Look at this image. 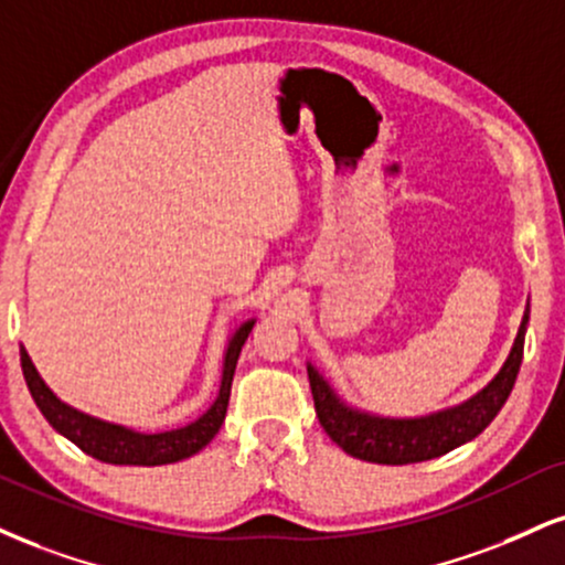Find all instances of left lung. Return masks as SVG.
Wrapping results in <instances>:
<instances>
[{
	"instance_id": "obj_1",
	"label": "left lung",
	"mask_w": 565,
	"mask_h": 565,
	"mask_svg": "<svg viewBox=\"0 0 565 565\" xmlns=\"http://www.w3.org/2000/svg\"><path fill=\"white\" fill-rule=\"evenodd\" d=\"M526 323L529 308L523 312V321L511 355H508L505 365H502L498 376H494L477 397L452 407V411H441L437 416L411 420L363 416V413L339 403L337 394L329 390V384H326L308 365L316 416L321 420L323 431L329 434L331 441H337V445L348 455H352V458L382 466H405L439 458V455L450 452L455 447L479 437V434L492 424L494 416H498L500 407L505 405V399L511 397V390L523 360Z\"/></svg>"
}]
</instances>
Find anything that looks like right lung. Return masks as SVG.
Returning <instances> with one entry per match:
<instances>
[{
  "instance_id": "1",
  "label": "right lung",
  "mask_w": 565,
  "mask_h": 565,
  "mask_svg": "<svg viewBox=\"0 0 565 565\" xmlns=\"http://www.w3.org/2000/svg\"><path fill=\"white\" fill-rule=\"evenodd\" d=\"M253 326L255 321H247L236 329L234 337H231L226 360H223L221 392H217V399L210 405V411L202 418H196L194 424L183 426V429H175V431L136 434V431L124 429V426H113V424H105V420L84 416V413L73 411V407H67L65 403H60V399L54 397L50 386L42 382V376H39L36 369H33L29 352L23 348H20V365H23V376L31 390L33 403L39 405V411H42L44 418L50 420L52 429H57L63 437L71 439L73 445L81 447L86 455L102 460V463H113V466H166L200 452L223 426L228 397H231V382H234L236 360H239V352L244 348V342H247Z\"/></svg>"
}]
</instances>
